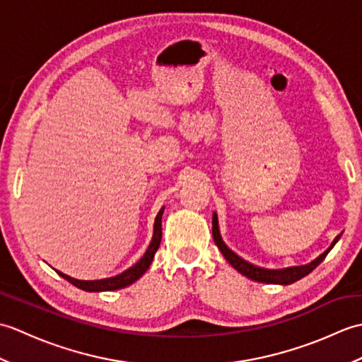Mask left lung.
Returning a JSON list of instances; mask_svg holds the SVG:
<instances>
[{
    "label": "left lung",
    "mask_w": 362,
    "mask_h": 362,
    "mask_svg": "<svg viewBox=\"0 0 362 362\" xmlns=\"http://www.w3.org/2000/svg\"><path fill=\"white\" fill-rule=\"evenodd\" d=\"M341 235H337L334 238L333 244L329 245V249H327L319 258H316L314 261H311L310 264L305 266H294V267H286V269H263L258 266H253L247 261L243 259L241 257H238L235 252L230 250L226 243L222 241L221 233H219V227H218V216L216 213H213V240L216 243V245L219 247V250L222 252V255L226 257V259L232 264L238 272H241L243 275L247 276L250 280H255L259 283H272V284H291L300 279H303L308 274H311L314 269H316L322 261L325 259V257L328 255V252L333 249V245L339 240Z\"/></svg>",
    "instance_id": "obj_1"
}]
</instances>
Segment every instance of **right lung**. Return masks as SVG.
I'll list each match as a JSON object with an SVG mask.
<instances>
[{"instance_id":"1","label":"right lung","mask_w":362,"mask_h":362,"mask_svg":"<svg viewBox=\"0 0 362 362\" xmlns=\"http://www.w3.org/2000/svg\"><path fill=\"white\" fill-rule=\"evenodd\" d=\"M163 210L165 206L161 209L157 214L156 218V224H153V236H152V241L149 244L148 250L143 255V258L138 261L136 264H134L127 271H124L122 274L117 275V276H112V279H104V280H95V281H83V280H76L71 279V276H68L62 272L57 274L60 276H64L66 281H70L71 284H74L76 288L83 289V291H88V292H101V291H115V289H121V288H126L129 284H132L134 281H136L140 276L148 271L153 255H156V252L160 247V241H161V216H163Z\"/></svg>"}]
</instances>
